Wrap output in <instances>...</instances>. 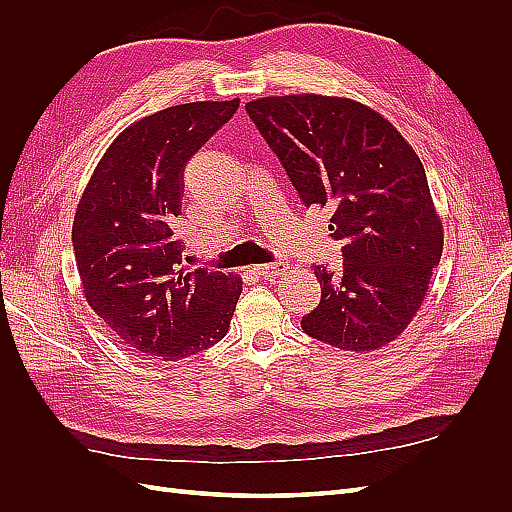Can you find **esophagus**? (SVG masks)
<instances>
[{"label": "esophagus", "instance_id": "1", "mask_svg": "<svg viewBox=\"0 0 512 512\" xmlns=\"http://www.w3.org/2000/svg\"><path fill=\"white\" fill-rule=\"evenodd\" d=\"M286 271H288L286 262H269V265H256L254 267V273L258 277H265V280H271V277H277V275H284Z\"/></svg>", "mask_w": 512, "mask_h": 512}]
</instances>
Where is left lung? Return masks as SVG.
Segmentation results:
<instances>
[{
	"instance_id": "obj_1",
	"label": "left lung",
	"mask_w": 512,
	"mask_h": 512,
	"mask_svg": "<svg viewBox=\"0 0 512 512\" xmlns=\"http://www.w3.org/2000/svg\"><path fill=\"white\" fill-rule=\"evenodd\" d=\"M307 207L329 209L344 243L335 273L316 265L322 299L303 331L374 352L408 329L444 245L425 168L393 123L342 96L288 94L245 104Z\"/></svg>"
}]
</instances>
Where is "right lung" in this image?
<instances>
[{
  "label": "right lung",
  "instance_id": "add662e5",
  "mask_svg": "<svg viewBox=\"0 0 512 512\" xmlns=\"http://www.w3.org/2000/svg\"><path fill=\"white\" fill-rule=\"evenodd\" d=\"M239 98L188 102L119 132L76 205L72 245L83 297L128 350L181 361L228 333L239 275L181 260L183 168L235 115Z\"/></svg>",
  "mask_w": 512,
  "mask_h": 512
}]
</instances>
